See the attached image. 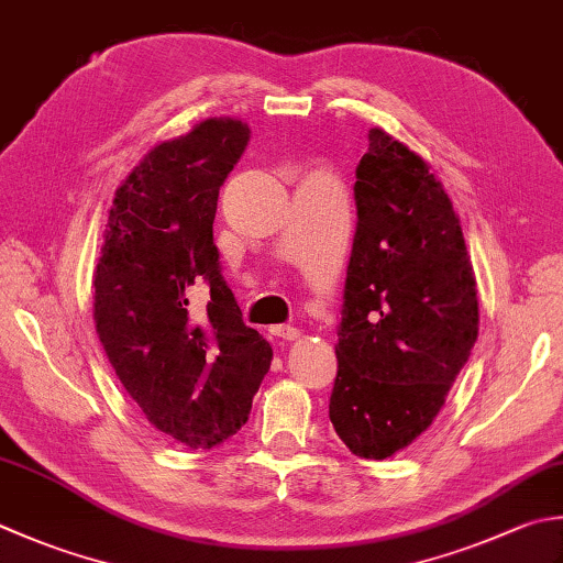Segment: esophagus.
Here are the masks:
<instances>
[{
	"label": "esophagus",
	"mask_w": 563,
	"mask_h": 563,
	"mask_svg": "<svg viewBox=\"0 0 563 563\" xmlns=\"http://www.w3.org/2000/svg\"><path fill=\"white\" fill-rule=\"evenodd\" d=\"M271 332H273L275 336H278V339H285V341L300 339V329L292 327V324H278V327H273Z\"/></svg>",
	"instance_id": "obj_1"
}]
</instances>
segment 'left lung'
<instances>
[{"mask_svg": "<svg viewBox=\"0 0 563 563\" xmlns=\"http://www.w3.org/2000/svg\"><path fill=\"white\" fill-rule=\"evenodd\" d=\"M354 200L329 420L351 454L380 461L442 410L478 339V297L442 183L383 129L368 131Z\"/></svg>", "mask_w": 563, "mask_h": 563, "instance_id": "8db88e82", "label": "left lung"}]
</instances>
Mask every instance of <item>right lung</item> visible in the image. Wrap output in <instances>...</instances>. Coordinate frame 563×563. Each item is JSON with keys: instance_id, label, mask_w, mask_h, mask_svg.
Wrapping results in <instances>:
<instances>
[{"instance_id": "add662e5", "label": "right lung", "mask_w": 563, "mask_h": 563, "mask_svg": "<svg viewBox=\"0 0 563 563\" xmlns=\"http://www.w3.org/2000/svg\"><path fill=\"white\" fill-rule=\"evenodd\" d=\"M251 141L207 119L143 158L114 195L95 273V324L146 420L175 442L212 449L246 424L273 349L241 317L214 246L219 187ZM205 284L202 316L189 295Z\"/></svg>"}]
</instances>
